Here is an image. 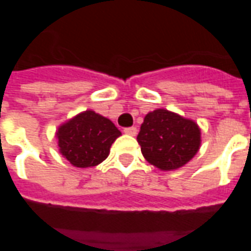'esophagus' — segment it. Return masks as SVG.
Returning <instances> with one entry per match:
<instances>
[{
    "label": "esophagus",
    "instance_id": "34e87169",
    "mask_svg": "<svg viewBox=\"0 0 251 251\" xmlns=\"http://www.w3.org/2000/svg\"><path fill=\"white\" fill-rule=\"evenodd\" d=\"M124 131H125V134H127V136H136L138 130H137V127L133 126V127H126Z\"/></svg>",
    "mask_w": 251,
    "mask_h": 251
}]
</instances>
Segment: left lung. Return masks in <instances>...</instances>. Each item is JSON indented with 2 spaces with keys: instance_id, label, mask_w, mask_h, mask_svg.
Listing matches in <instances>:
<instances>
[{
  "instance_id": "left-lung-1",
  "label": "left lung",
  "mask_w": 251,
  "mask_h": 251,
  "mask_svg": "<svg viewBox=\"0 0 251 251\" xmlns=\"http://www.w3.org/2000/svg\"><path fill=\"white\" fill-rule=\"evenodd\" d=\"M137 141L148 163L160 171H175L199 152L201 131L194 120L156 109L145 115Z\"/></svg>"
}]
</instances>
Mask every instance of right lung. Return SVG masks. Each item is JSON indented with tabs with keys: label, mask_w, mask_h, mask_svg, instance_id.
<instances>
[{
	"label": "right lung",
	"mask_w": 251,
	"mask_h": 251,
	"mask_svg": "<svg viewBox=\"0 0 251 251\" xmlns=\"http://www.w3.org/2000/svg\"><path fill=\"white\" fill-rule=\"evenodd\" d=\"M55 134L63 157L76 168H91L107 158L121 131L109 118L86 110L63 122Z\"/></svg>",
	"instance_id": "1"
}]
</instances>
